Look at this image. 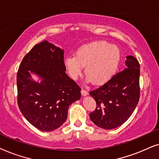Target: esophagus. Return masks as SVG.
<instances>
[{"instance_id": "1", "label": "esophagus", "mask_w": 159, "mask_h": 159, "mask_svg": "<svg viewBox=\"0 0 159 159\" xmlns=\"http://www.w3.org/2000/svg\"><path fill=\"white\" fill-rule=\"evenodd\" d=\"M88 91L86 90V89H81V94L83 95V96H86V95L88 94Z\"/></svg>"}]
</instances>
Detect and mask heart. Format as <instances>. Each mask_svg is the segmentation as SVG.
<instances>
[{"label":"heart","mask_w":159,"mask_h":159,"mask_svg":"<svg viewBox=\"0 0 159 159\" xmlns=\"http://www.w3.org/2000/svg\"><path fill=\"white\" fill-rule=\"evenodd\" d=\"M120 60L118 46L105 41L85 44L78 48L75 55L65 59V66L73 79H78L83 73L84 66L87 80L97 84L108 81L117 71Z\"/></svg>","instance_id":"b5f03b06"}]
</instances>
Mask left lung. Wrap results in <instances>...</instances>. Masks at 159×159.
Returning <instances> with one entry per match:
<instances>
[{"label":"left lung","mask_w":159,"mask_h":159,"mask_svg":"<svg viewBox=\"0 0 159 159\" xmlns=\"http://www.w3.org/2000/svg\"><path fill=\"white\" fill-rule=\"evenodd\" d=\"M126 67L115 74L100 87L91 91L97 107L89 114L95 125L113 129L128 120L139 99V64L133 56H127Z\"/></svg>","instance_id":"1"}]
</instances>
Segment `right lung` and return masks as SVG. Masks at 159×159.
I'll use <instances>...</instances> for the list:
<instances>
[{"instance_id": "1", "label": "right lung", "mask_w": 159, "mask_h": 159, "mask_svg": "<svg viewBox=\"0 0 159 159\" xmlns=\"http://www.w3.org/2000/svg\"><path fill=\"white\" fill-rule=\"evenodd\" d=\"M65 70L64 51L47 41L34 46L19 67V108L29 123L43 132L62 126L70 105L81 98V88ZM30 72L41 78V83L31 79Z\"/></svg>"}]
</instances>
